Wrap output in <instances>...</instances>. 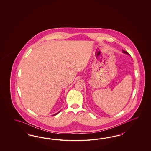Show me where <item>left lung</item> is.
Returning <instances> with one entry per match:
<instances>
[{
  "label": "left lung",
  "mask_w": 151,
  "mask_h": 151,
  "mask_svg": "<svg viewBox=\"0 0 151 151\" xmlns=\"http://www.w3.org/2000/svg\"><path fill=\"white\" fill-rule=\"evenodd\" d=\"M122 52L123 53H125L126 55H129L128 54V52H127L125 51H124V50H122Z\"/></svg>",
  "instance_id": "left-lung-1"
}]
</instances>
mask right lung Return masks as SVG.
Segmentation results:
<instances>
[{"mask_svg": "<svg viewBox=\"0 0 151 151\" xmlns=\"http://www.w3.org/2000/svg\"><path fill=\"white\" fill-rule=\"evenodd\" d=\"M60 112V111H59V112H58V113H55V114H53V116H55V115H57V114H58V113H59Z\"/></svg>", "mask_w": 151, "mask_h": 151, "instance_id": "1", "label": "right lung"}]
</instances>
